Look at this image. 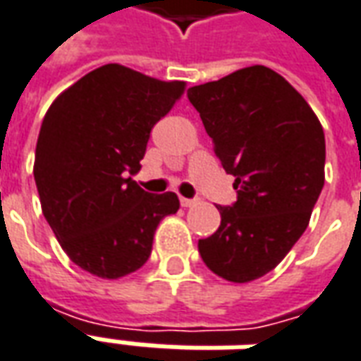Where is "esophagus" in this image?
Listing matches in <instances>:
<instances>
[{
    "label": "esophagus",
    "mask_w": 361,
    "mask_h": 361,
    "mask_svg": "<svg viewBox=\"0 0 361 361\" xmlns=\"http://www.w3.org/2000/svg\"><path fill=\"white\" fill-rule=\"evenodd\" d=\"M180 203L181 207H193V204H195V199H185V197H181Z\"/></svg>",
    "instance_id": "34e87169"
}]
</instances>
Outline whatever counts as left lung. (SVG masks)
<instances>
[{
    "mask_svg": "<svg viewBox=\"0 0 361 361\" xmlns=\"http://www.w3.org/2000/svg\"><path fill=\"white\" fill-rule=\"evenodd\" d=\"M238 201L216 207L220 226L199 240L204 265L251 282L279 265L310 224L325 183V133L290 82L265 66L188 90Z\"/></svg>",
    "mask_w": 361,
    "mask_h": 361,
    "instance_id": "1",
    "label": "left lung"
}]
</instances>
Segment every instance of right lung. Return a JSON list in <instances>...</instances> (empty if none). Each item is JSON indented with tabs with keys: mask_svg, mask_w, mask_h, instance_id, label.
I'll use <instances>...</instances> for the list:
<instances>
[{
	"mask_svg": "<svg viewBox=\"0 0 361 361\" xmlns=\"http://www.w3.org/2000/svg\"><path fill=\"white\" fill-rule=\"evenodd\" d=\"M185 90L119 63L87 73L51 102L35 157L48 224L69 259L98 279L141 269L160 220L180 209L172 191L150 195L139 172L150 129Z\"/></svg>",
	"mask_w": 361,
	"mask_h": 361,
	"instance_id": "add662e5",
	"label": "right lung"
}]
</instances>
